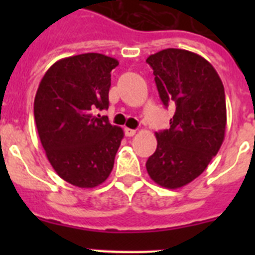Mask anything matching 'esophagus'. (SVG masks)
<instances>
[{
  "instance_id": "esophagus-1",
  "label": "esophagus",
  "mask_w": 255,
  "mask_h": 255,
  "mask_svg": "<svg viewBox=\"0 0 255 255\" xmlns=\"http://www.w3.org/2000/svg\"><path fill=\"white\" fill-rule=\"evenodd\" d=\"M124 133H126V136H128V137H132V136L136 135V131L135 129H131V128H124Z\"/></svg>"
}]
</instances>
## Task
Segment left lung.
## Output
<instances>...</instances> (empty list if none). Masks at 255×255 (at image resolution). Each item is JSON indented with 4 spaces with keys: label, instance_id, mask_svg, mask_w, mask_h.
<instances>
[{
    "label": "left lung",
    "instance_id": "obj_1",
    "mask_svg": "<svg viewBox=\"0 0 255 255\" xmlns=\"http://www.w3.org/2000/svg\"><path fill=\"white\" fill-rule=\"evenodd\" d=\"M160 99L174 104L169 129L156 132L157 148L147 160L149 177L167 189L197 178L217 155L226 129L225 90L205 58L165 49L147 58Z\"/></svg>",
    "mask_w": 255,
    "mask_h": 255
}]
</instances>
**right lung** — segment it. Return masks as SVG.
<instances>
[{
  "instance_id": "add662e5",
  "label": "right lung",
  "mask_w": 255,
  "mask_h": 255,
  "mask_svg": "<svg viewBox=\"0 0 255 255\" xmlns=\"http://www.w3.org/2000/svg\"><path fill=\"white\" fill-rule=\"evenodd\" d=\"M115 58L87 53L55 62L42 78L34 118L46 156L58 176L78 188L107 180L124 132L107 116Z\"/></svg>"
}]
</instances>
